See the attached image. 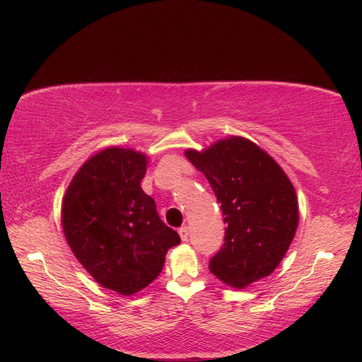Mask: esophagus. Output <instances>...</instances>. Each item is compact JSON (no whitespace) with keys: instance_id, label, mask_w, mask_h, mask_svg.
<instances>
[{"instance_id":"esophagus-1","label":"esophagus","mask_w":362,"mask_h":362,"mask_svg":"<svg viewBox=\"0 0 362 362\" xmlns=\"http://www.w3.org/2000/svg\"><path fill=\"white\" fill-rule=\"evenodd\" d=\"M179 235H180V238H182V241H188V238H189V227H180L179 228Z\"/></svg>"}]
</instances>
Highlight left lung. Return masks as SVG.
Segmentation results:
<instances>
[{
    "mask_svg": "<svg viewBox=\"0 0 362 362\" xmlns=\"http://www.w3.org/2000/svg\"><path fill=\"white\" fill-rule=\"evenodd\" d=\"M185 156L210 182L227 224L210 272L235 289L271 275L298 227V201L286 173L244 136L187 149Z\"/></svg>",
    "mask_w": 362,
    "mask_h": 362,
    "instance_id": "obj_1",
    "label": "left lung"
}]
</instances>
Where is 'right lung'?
<instances>
[{
	"label": "right lung",
	"mask_w": 362,
	"mask_h": 362,
	"mask_svg": "<svg viewBox=\"0 0 362 362\" xmlns=\"http://www.w3.org/2000/svg\"><path fill=\"white\" fill-rule=\"evenodd\" d=\"M148 156L112 146L74 174L62 201L66 243L103 288L134 296L160 275L180 236L141 189Z\"/></svg>",
	"instance_id": "right-lung-1"
}]
</instances>
